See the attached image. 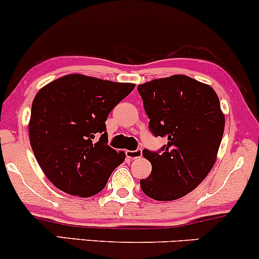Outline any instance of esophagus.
Instances as JSON below:
<instances>
[{"instance_id": "obj_1", "label": "esophagus", "mask_w": 259, "mask_h": 259, "mask_svg": "<svg viewBox=\"0 0 259 259\" xmlns=\"http://www.w3.org/2000/svg\"><path fill=\"white\" fill-rule=\"evenodd\" d=\"M125 154H126V157L127 158H130V159H136V158H140V157L142 156V151L140 150V148H138V150H135V151H125Z\"/></svg>"}]
</instances>
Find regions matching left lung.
I'll return each instance as SVG.
<instances>
[{
	"mask_svg": "<svg viewBox=\"0 0 259 259\" xmlns=\"http://www.w3.org/2000/svg\"><path fill=\"white\" fill-rule=\"evenodd\" d=\"M154 136L167 138L158 152L144 150L152 171L140 180L156 201H173L195 190L214 165L225 117L215 91L186 75L154 79L138 86Z\"/></svg>",
	"mask_w": 259,
	"mask_h": 259,
	"instance_id": "8db88e82",
	"label": "left lung"
}]
</instances>
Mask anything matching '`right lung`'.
<instances>
[{"label": "right lung", "instance_id": "1", "mask_svg": "<svg viewBox=\"0 0 259 259\" xmlns=\"http://www.w3.org/2000/svg\"><path fill=\"white\" fill-rule=\"evenodd\" d=\"M134 88L130 82L68 74L37 92L29 138L38 165L57 189L79 197L103 190L125 159V153L107 145L105 121Z\"/></svg>", "mask_w": 259, "mask_h": 259}]
</instances>
